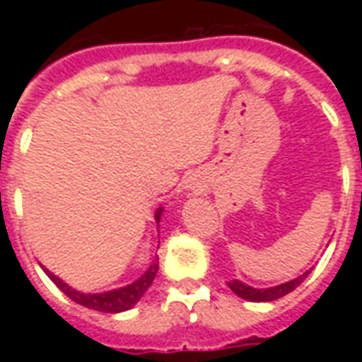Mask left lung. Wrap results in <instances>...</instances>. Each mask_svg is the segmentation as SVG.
<instances>
[{"mask_svg": "<svg viewBox=\"0 0 362 362\" xmlns=\"http://www.w3.org/2000/svg\"><path fill=\"white\" fill-rule=\"evenodd\" d=\"M310 272L303 273V275H298L296 279L287 281V283H283V285H277V287H269V288H254L248 287V285H244L243 281H230L228 283V287L233 293L240 296V298H246V300H252V303H267V300H277L281 296H285L291 291H295L304 279H306V275Z\"/></svg>", "mask_w": 362, "mask_h": 362, "instance_id": "1", "label": "left lung"}]
</instances>
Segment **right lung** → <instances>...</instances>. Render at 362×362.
<instances>
[{
	"label": "right lung",
	"mask_w": 362,
	"mask_h": 362,
	"mask_svg": "<svg viewBox=\"0 0 362 362\" xmlns=\"http://www.w3.org/2000/svg\"><path fill=\"white\" fill-rule=\"evenodd\" d=\"M160 211L163 209H158L157 211V223L160 219ZM46 272V269H44ZM158 272V258L153 259V264L149 266V269L143 273L139 279L132 283V285H127V287L116 288V291H108V293H98V295H85V293H79V291H75V288L67 287L66 283L62 279H58L54 273H48V277H50L59 288H62V293H66L71 300H75L77 304H81L85 308H90V310H98V312H108V314H114V312H124L129 310L132 306H134L143 295H145V291L151 287V283L155 279V275Z\"/></svg>",
	"instance_id": "add662e5"
}]
</instances>
